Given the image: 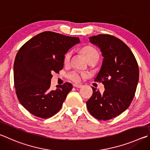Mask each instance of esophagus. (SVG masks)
<instances>
[{
	"label": "esophagus",
	"instance_id": "obj_1",
	"mask_svg": "<svg viewBox=\"0 0 150 150\" xmlns=\"http://www.w3.org/2000/svg\"><path fill=\"white\" fill-rule=\"evenodd\" d=\"M73 86L75 87V88H81V87H82V85H81V84H73Z\"/></svg>",
	"mask_w": 150,
	"mask_h": 150
}]
</instances>
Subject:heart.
Wrapping results in <instances>:
<instances>
[{
	"label": "heart",
	"mask_w": 150,
	"mask_h": 150,
	"mask_svg": "<svg viewBox=\"0 0 150 150\" xmlns=\"http://www.w3.org/2000/svg\"><path fill=\"white\" fill-rule=\"evenodd\" d=\"M83 53L87 60H88L89 59L93 58V57L96 56H99L98 52L96 49L92 47H90V46H87V47L83 48ZM71 55V53L70 52H68L66 54V55L64 56L65 63H67L69 61ZM68 78L73 81H75V82H78V81L81 80V75L77 71H72L68 74Z\"/></svg>",
	"instance_id": "heart-1"
}]
</instances>
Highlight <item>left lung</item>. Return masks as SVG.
<instances>
[{"label":"left lung","instance_id":"1","mask_svg":"<svg viewBox=\"0 0 150 150\" xmlns=\"http://www.w3.org/2000/svg\"><path fill=\"white\" fill-rule=\"evenodd\" d=\"M89 40L100 49L103 57L95 81L102 82L105 91L101 94L92 87L86 107L98 120H110L126 110L134 98L139 79L138 63L130 49L115 37L100 34Z\"/></svg>","mask_w":150,"mask_h":150}]
</instances>
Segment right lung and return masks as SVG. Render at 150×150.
Listing matches in <instances>:
<instances>
[{
	"mask_svg": "<svg viewBox=\"0 0 150 150\" xmlns=\"http://www.w3.org/2000/svg\"><path fill=\"white\" fill-rule=\"evenodd\" d=\"M79 38L52 31L37 35L16 54L13 80L19 101L33 115L47 119L60 110L72 84L66 83L51 91L52 73L63 69L64 56Z\"/></svg>",
	"mask_w": 150,
	"mask_h": 150,
	"instance_id": "obj_1",
	"label": "right lung"
}]
</instances>
